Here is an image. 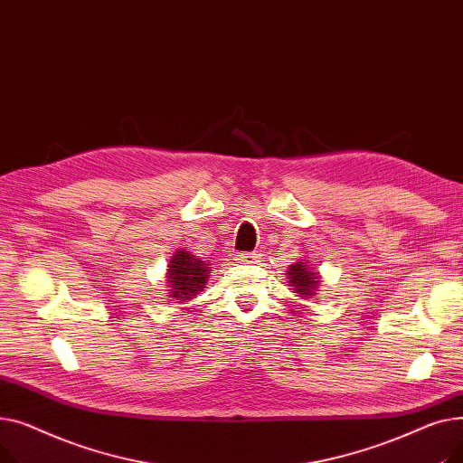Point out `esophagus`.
<instances>
[{
	"label": "esophagus",
	"mask_w": 463,
	"mask_h": 463,
	"mask_svg": "<svg viewBox=\"0 0 463 463\" xmlns=\"http://www.w3.org/2000/svg\"><path fill=\"white\" fill-rule=\"evenodd\" d=\"M236 260L241 264H253L259 260V253H248V251H241L236 255Z\"/></svg>",
	"instance_id": "esophagus-1"
}]
</instances>
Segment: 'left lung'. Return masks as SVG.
<instances>
[{"mask_svg":"<svg viewBox=\"0 0 463 463\" xmlns=\"http://www.w3.org/2000/svg\"><path fill=\"white\" fill-rule=\"evenodd\" d=\"M313 276L315 274L309 272L306 264H302V262L293 264L288 269V285L293 287V290H297V293L309 298L311 288H315V285H317V278H313Z\"/></svg>","mask_w":463,"mask_h":463,"instance_id":"left-lung-1","label":"left lung"}]
</instances>
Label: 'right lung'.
<instances>
[{"instance_id":"add662e5","label":"right lung","mask_w":463,"mask_h":463,"mask_svg":"<svg viewBox=\"0 0 463 463\" xmlns=\"http://www.w3.org/2000/svg\"><path fill=\"white\" fill-rule=\"evenodd\" d=\"M208 266L187 251H178L168 266L170 297L173 298H191L199 293V288L206 283Z\"/></svg>"}]
</instances>
